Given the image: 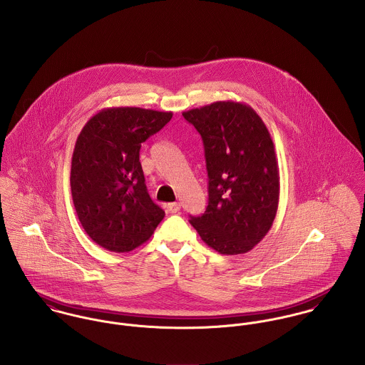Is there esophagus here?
<instances>
[{
	"mask_svg": "<svg viewBox=\"0 0 365 365\" xmlns=\"http://www.w3.org/2000/svg\"><path fill=\"white\" fill-rule=\"evenodd\" d=\"M167 209L171 212V213H177L180 209H181V204L180 202H171L167 205Z\"/></svg>",
	"mask_w": 365,
	"mask_h": 365,
	"instance_id": "34e87169",
	"label": "esophagus"
}]
</instances>
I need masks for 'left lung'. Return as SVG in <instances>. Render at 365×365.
Returning a JSON list of instances; mask_svg holds the SVG:
<instances>
[{"mask_svg": "<svg viewBox=\"0 0 365 365\" xmlns=\"http://www.w3.org/2000/svg\"><path fill=\"white\" fill-rule=\"evenodd\" d=\"M200 132L208 171V207L190 223L210 249L250 252L272 226L279 201V170L271 135L243 103L216 101L182 112Z\"/></svg>", "mask_w": 365, "mask_h": 365, "instance_id": "1", "label": "left lung"}]
</instances>
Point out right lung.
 Listing matches in <instances>:
<instances>
[{
	"mask_svg": "<svg viewBox=\"0 0 365 365\" xmlns=\"http://www.w3.org/2000/svg\"><path fill=\"white\" fill-rule=\"evenodd\" d=\"M173 112L138 106L104 108L81 129L71 157L73 204L98 246L128 253L148 242L164 217L146 188L139 152Z\"/></svg>",
	"mask_w": 365,
	"mask_h": 365,
	"instance_id": "add662e5",
	"label": "right lung"
}]
</instances>
